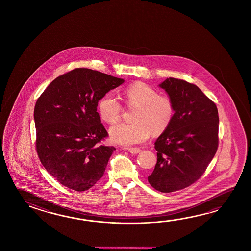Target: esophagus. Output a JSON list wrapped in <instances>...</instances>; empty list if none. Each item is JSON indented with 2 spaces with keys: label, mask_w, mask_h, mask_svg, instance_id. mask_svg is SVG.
<instances>
[{
  "label": "esophagus",
  "mask_w": 251,
  "mask_h": 251,
  "mask_svg": "<svg viewBox=\"0 0 251 251\" xmlns=\"http://www.w3.org/2000/svg\"><path fill=\"white\" fill-rule=\"evenodd\" d=\"M127 150L129 152H131L133 154H137V153L141 151V149L140 148H136V147H134V148H128Z\"/></svg>",
  "instance_id": "1"
}]
</instances>
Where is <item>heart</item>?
<instances>
[{
    "mask_svg": "<svg viewBox=\"0 0 251 251\" xmlns=\"http://www.w3.org/2000/svg\"><path fill=\"white\" fill-rule=\"evenodd\" d=\"M129 107H135L133 122L118 124L110 128L109 134L114 143L126 146L142 144L149 138L151 130L155 133L163 132L174 117V104L165 95L144 82H134L124 92ZM101 118L109 124L117 123L122 114V106L115 97L107 93L99 104Z\"/></svg>",
    "mask_w": 251,
    "mask_h": 251,
    "instance_id": "1",
    "label": "heart"
}]
</instances>
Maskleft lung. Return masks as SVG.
Returning <instances> with one entry per match:
<instances>
[{
	"label": "left lung",
	"instance_id": "1",
	"mask_svg": "<svg viewBox=\"0 0 251 251\" xmlns=\"http://www.w3.org/2000/svg\"><path fill=\"white\" fill-rule=\"evenodd\" d=\"M159 86L175 112L154 143L157 163L148 181L158 191L174 192L197 181L213 160L218 148V110L198 86L186 80L168 78Z\"/></svg>",
	"mask_w": 251,
	"mask_h": 251
}]
</instances>
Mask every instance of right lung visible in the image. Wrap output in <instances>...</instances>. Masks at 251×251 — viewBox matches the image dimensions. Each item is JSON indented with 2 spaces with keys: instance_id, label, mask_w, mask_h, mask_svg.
I'll return each mask as SVG.
<instances>
[{
  "instance_id": "right-lung-1",
  "label": "right lung",
  "mask_w": 251,
  "mask_h": 251,
  "mask_svg": "<svg viewBox=\"0 0 251 251\" xmlns=\"http://www.w3.org/2000/svg\"><path fill=\"white\" fill-rule=\"evenodd\" d=\"M125 80L87 68L57 77L34 109L39 160L64 187L85 191L101 178L116 150L101 145L107 136L98 103Z\"/></svg>"
}]
</instances>
